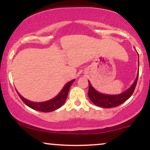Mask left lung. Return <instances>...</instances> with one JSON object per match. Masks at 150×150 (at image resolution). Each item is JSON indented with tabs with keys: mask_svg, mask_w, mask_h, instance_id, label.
Here are the masks:
<instances>
[{
	"mask_svg": "<svg viewBox=\"0 0 150 150\" xmlns=\"http://www.w3.org/2000/svg\"><path fill=\"white\" fill-rule=\"evenodd\" d=\"M138 75L139 73H137V76L136 77L135 82H133L130 88L125 91L124 92L120 94H117V95H106V94L98 92L91 85L89 81L88 97L89 99L95 105L103 108H112L119 106L132 96V93L135 89L136 85H137Z\"/></svg>",
	"mask_w": 150,
	"mask_h": 150,
	"instance_id": "obj_1",
	"label": "left lung"
}]
</instances>
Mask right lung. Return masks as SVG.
<instances>
[{
    "label": "right lung",
    "mask_w": 150,
    "mask_h": 150,
    "mask_svg": "<svg viewBox=\"0 0 150 150\" xmlns=\"http://www.w3.org/2000/svg\"><path fill=\"white\" fill-rule=\"evenodd\" d=\"M74 81H75V80H73L70 81L69 82H68L64 86V87L62 89L61 92L56 97H54L52 99H50L49 101H44V102H32V101L27 100V99L22 97L18 92V94L19 97H20V99H22V101L27 106H28L29 107L32 108V109L37 110V111H42V112H51V111H55V110L58 109V108L63 106V104H64L65 100H66L67 97H68V92H69L70 86L73 83Z\"/></svg>",
    "instance_id": "right-lung-1"
}]
</instances>
